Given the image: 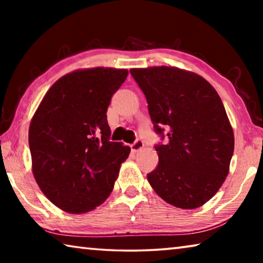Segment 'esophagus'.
<instances>
[{"mask_svg":"<svg viewBox=\"0 0 263 263\" xmlns=\"http://www.w3.org/2000/svg\"><path fill=\"white\" fill-rule=\"evenodd\" d=\"M144 141H142L141 139H137L133 144L131 145V149L132 152H138V151H140L142 147H144Z\"/></svg>","mask_w":263,"mask_h":263,"instance_id":"1","label":"esophagus"}]
</instances>
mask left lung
I'll return each instance as SVG.
<instances>
[{"label": "left lung", "mask_w": 263, "mask_h": 263, "mask_svg": "<svg viewBox=\"0 0 263 263\" xmlns=\"http://www.w3.org/2000/svg\"><path fill=\"white\" fill-rule=\"evenodd\" d=\"M130 73L147 100L155 132L166 137L155 146L159 164L147 174L151 186L176 208L202 206L224 183L234 149L219 95L198 74L176 67Z\"/></svg>", "instance_id": "obj_1"}]
</instances>
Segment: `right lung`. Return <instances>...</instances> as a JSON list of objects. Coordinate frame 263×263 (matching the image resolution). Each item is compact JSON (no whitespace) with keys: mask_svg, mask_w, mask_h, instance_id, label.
Wrapping results in <instances>:
<instances>
[{"mask_svg":"<svg viewBox=\"0 0 263 263\" xmlns=\"http://www.w3.org/2000/svg\"><path fill=\"white\" fill-rule=\"evenodd\" d=\"M127 69H79L48 89L33 115L29 146L33 176L61 210L84 213L109 197L131 148L110 141L106 111Z\"/></svg>","mask_w":263,"mask_h":263,"instance_id":"add662e5","label":"right lung"}]
</instances>
